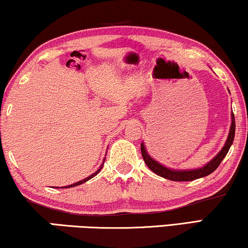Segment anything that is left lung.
Here are the masks:
<instances>
[{
  "label": "left lung",
  "mask_w": 248,
  "mask_h": 248,
  "mask_svg": "<svg viewBox=\"0 0 248 248\" xmlns=\"http://www.w3.org/2000/svg\"><path fill=\"white\" fill-rule=\"evenodd\" d=\"M235 117H233V113L232 112V124H230V130L227 140H226V144L224 147L221 148V151L218 153L217 155L212 158L208 164H205L204 166L200 167V169L195 170H170L167 169L162 164L151 157L147 154V151H146L145 145L141 142L140 149H141V155L142 158H144L146 165H147L149 169H151L153 172L157 175L164 177V179L170 180V181H193L197 179H200V177L207 176L209 174H211L214 170H217V167L220 165L221 160L225 158V156L227 155L229 151L230 146H232L233 138H235Z\"/></svg>",
  "instance_id": "obj_1"
}]
</instances>
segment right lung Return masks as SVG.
Instances as JSON below:
<instances>
[{"label":"right lung","instance_id":"obj_1","mask_svg":"<svg viewBox=\"0 0 248 248\" xmlns=\"http://www.w3.org/2000/svg\"><path fill=\"white\" fill-rule=\"evenodd\" d=\"M104 160H106V158H104V159H103V162H102V164H101L100 169H99V170H97L95 173H93V174H92V175H90V176H88V177H86V179H84V180H82V181H78V182H76V183H74V184H71V186H64V187H73V186H79V184H83V183H85V182H86V181H89V180H91V179H92V177H94V176H95V175H96V174H97V173H99L101 170H102V166H103V164H104Z\"/></svg>","mask_w":248,"mask_h":248}]
</instances>
